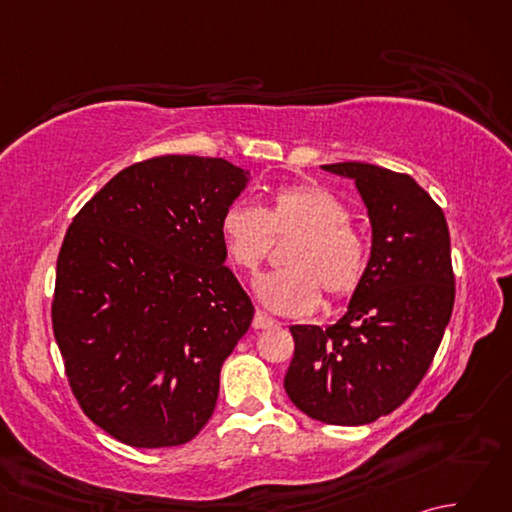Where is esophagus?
Segmentation results:
<instances>
[{"label":"esophagus","instance_id":"34e87169","mask_svg":"<svg viewBox=\"0 0 512 512\" xmlns=\"http://www.w3.org/2000/svg\"><path fill=\"white\" fill-rule=\"evenodd\" d=\"M270 325H275V319H270L266 312L257 310L255 317H253V328L255 330H266V328H270Z\"/></svg>","mask_w":512,"mask_h":512}]
</instances>
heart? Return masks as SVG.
Masks as SVG:
<instances>
[{
  "instance_id": "obj_1",
  "label": "heart",
  "mask_w": 512,
  "mask_h": 512,
  "mask_svg": "<svg viewBox=\"0 0 512 512\" xmlns=\"http://www.w3.org/2000/svg\"><path fill=\"white\" fill-rule=\"evenodd\" d=\"M220 235L228 262L253 273L270 255L273 239H295L284 250L286 268L257 277L255 292L277 314H306L321 303L345 301L361 288L369 250L350 211L317 184H284L264 211L235 202L222 213Z\"/></svg>"
}]
</instances>
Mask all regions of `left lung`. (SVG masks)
I'll list each match as a JSON object with an SVG mask.
<instances>
[{
    "label": "left lung",
    "instance_id": "8db88e82",
    "mask_svg": "<svg viewBox=\"0 0 512 512\" xmlns=\"http://www.w3.org/2000/svg\"><path fill=\"white\" fill-rule=\"evenodd\" d=\"M323 169L356 182L372 257L339 321L292 325L284 387L312 420L356 427L398 409L427 374L455 301L451 239L442 209L407 173L367 162Z\"/></svg>",
    "mask_w": 512,
    "mask_h": 512
}]
</instances>
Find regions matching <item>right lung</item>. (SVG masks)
<instances>
[{
	"label": "right lung",
	"instance_id": "1",
	"mask_svg": "<svg viewBox=\"0 0 512 512\" xmlns=\"http://www.w3.org/2000/svg\"><path fill=\"white\" fill-rule=\"evenodd\" d=\"M246 187L224 158L156 156L74 215L52 332L85 416L134 449L178 447L213 416L255 308L224 264L222 213Z\"/></svg>",
	"mask_w": 512,
	"mask_h": 512
}]
</instances>
